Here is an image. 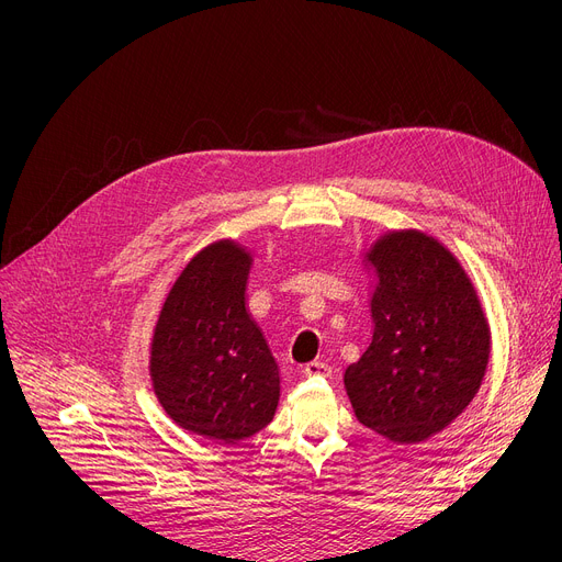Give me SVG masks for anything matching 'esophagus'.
<instances>
[{"instance_id": "1", "label": "esophagus", "mask_w": 562, "mask_h": 562, "mask_svg": "<svg viewBox=\"0 0 562 562\" xmlns=\"http://www.w3.org/2000/svg\"><path fill=\"white\" fill-rule=\"evenodd\" d=\"M302 374L304 376H331V368L327 363L314 361V363H307L302 368Z\"/></svg>"}]
</instances>
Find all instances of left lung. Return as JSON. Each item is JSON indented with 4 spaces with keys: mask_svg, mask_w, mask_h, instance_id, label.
Instances as JSON below:
<instances>
[{
    "mask_svg": "<svg viewBox=\"0 0 562 562\" xmlns=\"http://www.w3.org/2000/svg\"><path fill=\"white\" fill-rule=\"evenodd\" d=\"M361 265L374 276L372 338L342 374L353 415L407 446L441 432L477 396L491 325L469 271L419 228L381 233Z\"/></svg>",
    "mask_w": 562,
    "mask_h": 562,
    "instance_id": "left-lung-1",
    "label": "left lung"
}]
</instances>
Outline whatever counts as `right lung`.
<instances>
[{"mask_svg":"<svg viewBox=\"0 0 562 562\" xmlns=\"http://www.w3.org/2000/svg\"><path fill=\"white\" fill-rule=\"evenodd\" d=\"M252 250L217 239L170 286L149 340V381L166 415L203 439L235 443L271 424L280 368L246 304Z\"/></svg>","mask_w":562,"mask_h":562,"instance_id":"right-lung-1","label":"right lung"}]
</instances>
